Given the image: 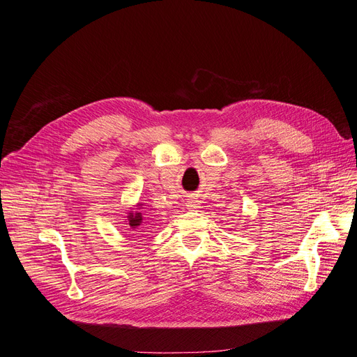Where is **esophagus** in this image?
Listing matches in <instances>:
<instances>
[{
  "mask_svg": "<svg viewBox=\"0 0 357 357\" xmlns=\"http://www.w3.org/2000/svg\"><path fill=\"white\" fill-rule=\"evenodd\" d=\"M186 207H188L190 210H197V208H199V201L197 198H191V199H188V202H186Z\"/></svg>",
  "mask_w": 357,
  "mask_h": 357,
  "instance_id": "obj_1",
  "label": "esophagus"
}]
</instances>
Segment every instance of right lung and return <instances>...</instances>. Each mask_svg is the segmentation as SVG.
Masks as SVG:
<instances>
[{
	"mask_svg": "<svg viewBox=\"0 0 357 357\" xmlns=\"http://www.w3.org/2000/svg\"><path fill=\"white\" fill-rule=\"evenodd\" d=\"M143 202H137L136 207L130 208V211L127 213L126 218V224H127V231L135 233L136 230H139V226L143 222Z\"/></svg>",
	"mask_w": 357,
	"mask_h": 357,
	"instance_id": "right-lung-1",
	"label": "right lung"
}]
</instances>
